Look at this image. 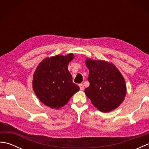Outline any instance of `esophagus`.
<instances>
[{
  "label": "esophagus",
  "mask_w": 149,
  "mask_h": 149,
  "mask_svg": "<svg viewBox=\"0 0 149 149\" xmlns=\"http://www.w3.org/2000/svg\"><path fill=\"white\" fill-rule=\"evenodd\" d=\"M79 88L81 90H84V85L83 84H79Z\"/></svg>",
  "instance_id": "esophagus-1"
}]
</instances>
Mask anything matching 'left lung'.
Masks as SVG:
<instances>
[{
	"instance_id": "left-lung-1",
	"label": "left lung",
	"mask_w": 149,
	"mask_h": 149,
	"mask_svg": "<svg viewBox=\"0 0 149 149\" xmlns=\"http://www.w3.org/2000/svg\"><path fill=\"white\" fill-rule=\"evenodd\" d=\"M89 87L84 93L93 105L102 112L111 111L121 104L126 95V83L116 66L103 60L87 58Z\"/></svg>"
}]
</instances>
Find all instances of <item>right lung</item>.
Masks as SVG:
<instances>
[{"mask_svg":"<svg viewBox=\"0 0 149 149\" xmlns=\"http://www.w3.org/2000/svg\"><path fill=\"white\" fill-rule=\"evenodd\" d=\"M74 58L72 53L47 58L36 68L33 75V90L47 106L59 109L79 90V87L72 82L68 70L69 63Z\"/></svg>","mask_w":149,"mask_h":149,"instance_id":"right-lung-1","label":"right lung"}]
</instances>
